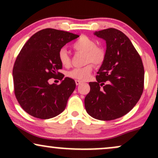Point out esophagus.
I'll return each instance as SVG.
<instances>
[{
    "mask_svg": "<svg viewBox=\"0 0 158 158\" xmlns=\"http://www.w3.org/2000/svg\"><path fill=\"white\" fill-rule=\"evenodd\" d=\"M75 82H76V85H80L81 83H82V81H79V80H76V81H75Z\"/></svg>",
    "mask_w": 158,
    "mask_h": 158,
    "instance_id": "esophagus-1",
    "label": "esophagus"
}]
</instances>
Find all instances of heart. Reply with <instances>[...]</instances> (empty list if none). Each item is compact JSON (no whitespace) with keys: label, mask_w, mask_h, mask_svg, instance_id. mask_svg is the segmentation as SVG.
I'll return each instance as SVG.
<instances>
[{"label":"heart","mask_w":158,"mask_h":158,"mask_svg":"<svg viewBox=\"0 0 158 158\" xmlns=\"http://www.w3.org/2000/svg\"><path fill=\"white\" fill-rule=\"evenodd\" d=\"M76 51L85 52V62L88 63L81 68H76L68 72V77L77 80H87L90 77L94 65H100L106 59V50L102 46L97 45V41L87 36H81L72 45ZM58 58L61 65L68 68L70 65L71 59L69 52L65 48L59 50Z\"/></svg>","instance_id":"heart-1"}]
</instances>
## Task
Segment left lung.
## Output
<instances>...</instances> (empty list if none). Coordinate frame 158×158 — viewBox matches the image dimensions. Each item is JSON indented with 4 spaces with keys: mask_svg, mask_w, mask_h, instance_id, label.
Returning a JSON list of instances; mask_svg holds the SVG:
<instances>
[{
    "mask_svg": "<svg viewBox=\"0 0 158 158\" xmlns=\"http://www.w3.org/2000/svg\"><path fill=\"white\" fill-rule=\"evenodd\" d=\"M106 40V59L97 72V81L89 82L85 107L99 120H113L131 110L144 88V68L140 56L127 36L114 28L95 32Z\"/></svg>",
    "mask_w": 158,
    "mask_h": 158,
    "instance_id": "obj_1",
    "label": "left lung"
}]
</instances>
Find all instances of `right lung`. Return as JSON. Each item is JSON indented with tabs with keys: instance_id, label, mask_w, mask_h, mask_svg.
<instances>
[{
	"instance_id": "add662e5",
	"label": "right lung",
	"mask_w": 158,
	"mask_h": 158,
	"mask_svg": "<svg viewBox=\"0 0 158 158\" xmlns=\"http://www.w3.org/2000/svg\"><path fill=\"white\" fill-rule=\"evenodd\" d=\"M78 37L71 32L48 28L36 32L23 45L14 64L12 77L15 97L27 114L46 119L65 109L76 83L70 78L64 79V74L59 72L62 65L58 53ZM51 77L61 80V84H49Z\"/></svg>"
}]
</instances>
